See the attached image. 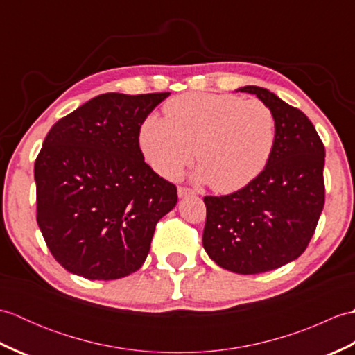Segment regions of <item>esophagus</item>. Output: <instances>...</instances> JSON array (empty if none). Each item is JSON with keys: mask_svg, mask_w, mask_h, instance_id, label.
Wrapping results in <instances>:
<instances>
[{"mask_svg": "<svg viewBox=\"0 0 355 355\" xmlns=\"http://www.w3.org/2000/svg\"><path fill=\"white\" fill-rule=\"evenodd\" d=\"M177 192H178V197H180V198L187 197V195H195V191L189 189V187H183V186H180Z\"/></svg>", "mask_w": 355, "mask_h": 355, "instance_id": "34e87169", "label": "esophagus"}]
</instances>
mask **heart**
I'll return each mask as SVG.
<instances>
[{
    "instance_id": "heart-1",
    "label": "heart",
    "mask_w": 355,
    "mask_h": 355,
    "mask_svg": "<svg viewBox=\"0 0 355 355\" xmlns=\"http://www.w3.org/2000/svg\"><path fill=\"white\" fill-rule=\"evenodd\" d=\"M164 116L146 117L139 132L143 155L163 177H177L197 153L195 178L235 192L258 178L273 154L276 117L258 99L186 93L166 102Z\"/></svg>"
}]
</instances>
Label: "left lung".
Returning <instances> with one entry per match:
<instances>
[{
	"label": "left lung",
	"instance_id": "8db88e82",
	"mask_svg": "<svg viewBox=\"0 0 355 355\" xmlns=\"http://www.w3.org/2000/svg\"><path fill=\"white\" fill-rule=\"evenodd\" d=\"M276 117V143L267 168L243 189L205 197L202 247L218 266L258 275L297 259L314 235L325 205V146L302 111L266 88L247 85Z\"/></svg>",
	"mask_w": 355,
	"mask_h": 355
}]
</instances>
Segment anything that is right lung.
I'll return each instance as SVG.
<instances>
[{
	"label": "right lung",
	"mask_w": 355,
	"mask_h": 355,
	"mask_svg": "<svg viewBox=\"0 0 355 355\" xmlns=\"http://www.w3.org/2000/svg\"><path fill=\"white\" fill-rule=\"evenodd\" d=\"M169 93L94 97L51 126L35 162L36 221L61 266L92 281L137 271L177 187L139 146L149 112Z\"/></svg>",
	"instance_id": "1"
}]
</instances>
